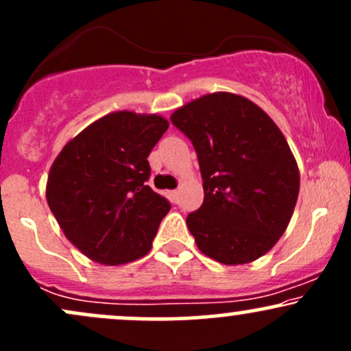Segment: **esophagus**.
I'll list each match as a JSON object with an SVG mask.
<instances>
[{
    "label": "esophagus",
    "instance_id": "esophagus-1",
    "mask_svg": "<svg viewBox=\"0 0 351 351\" xmlns=\"http://www.w3.org/2000/svg\"><path fill=\"white\" fill-rule=\"evenodd\" d=\"M170 196L173 201H178V196H180V191L178 189H173V191H170Z\"/></svg>",
    "mask_w": 351,
    "mask_h": 351
}]
</instances>
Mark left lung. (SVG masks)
I'll use <instances>...</instances> for the list:
<instances>
[{
  "label": "left lung",
  "instance_id": "obj_1",
  "mask_svg": "<svg viewBox=\"0 0 351 351\" xmlns=\"http://www.w3.org/2000/svg\"><path fill=\"white\" fill-rule=\"evenodd\" d=\"M193 142L204 201L186 217L204 256L239 265L259 259L287 229L300 173L280 128L243 95L215 92L171 114Z\"/></svg>",
  "mask_w": 351,
  "mask_h": 351
}]
</instances>
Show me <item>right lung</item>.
I'll return each mask as SVG.
<instances>
[{
  "label": "right lung",
  "instance_id": "1",
  "mask_svg": "<svg viewBox=\"0 0 351 351\" xmlns=\"http://www.w3.org/2000/svg\"><path fill=\"white\" fill-rule=\"evenodd\" d=\"M168 127L162 115L112 112L56 156L47 204L64 236L94 263L127 264L152 249L170 203L147 184V158Z\"/></svg>",
  "mask_w": 351,
  "mask_h": 351
}]
</instances>
